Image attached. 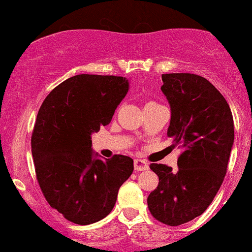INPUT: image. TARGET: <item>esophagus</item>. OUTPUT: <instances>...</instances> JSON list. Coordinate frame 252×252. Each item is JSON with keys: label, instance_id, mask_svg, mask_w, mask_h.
<instances>
[{"label": "esophagus", "instance_id": "obj_1", "mask_svg": "<svg viewBox=\"0 0 252 252\" xmlns=\"http://www.w3.org/2000/svg\"><path fill=\"white\" fill-rule=\"evenodd\" d=\"M133 166H134V170H137V171L147 170V169H148V163H147L144 159L137 158V159H134Z\"/></svg>", "mask_w": 252, "mask_h": 252}]
</instances>
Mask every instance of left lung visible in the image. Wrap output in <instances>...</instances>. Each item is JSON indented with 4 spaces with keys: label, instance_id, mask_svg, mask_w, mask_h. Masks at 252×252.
Returning <instances> with one entry per match:
<instances>
[{
    "label": "left lung",
    "instance_id": "left-lung-1",
    "mask_svg": "<svg viewBox=\"0 0 252 252\" xmlns=\"http://www.w3.org/2000/svg\"><path fill=\"white\" fill-rule=\"evenodd\" d=\"M161 79L171 110L168 136L184 152L176 170L149 165L159 184L147 203L157 220L175 226L201 216L218 192L233 148L234 121L224 96L203 77L168 73Z\"/></svg>",
    "mask_w": 252,
    "mask_h": 252
}]
</instances>
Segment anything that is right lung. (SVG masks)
Instances as JSON below:
<instances>
[{"label":"right lung","mask_w":252,"mask_h":252,"mask_svg":"<svg viewBox=\"0 0 252 252\" xmlns=\"http://www.w3.org/2000/svg\"><path fill=\"white\" fill-rule=\"evenodd\" d=\"M127 92L125 77L78 74L52 89L39 109L32 134L36 179L67 220L87 225L105 218L133 171L129 157L101 160L92 151V133L110 123Z\"/></svg>","instance_id":"add662e5"}]
</instances>
